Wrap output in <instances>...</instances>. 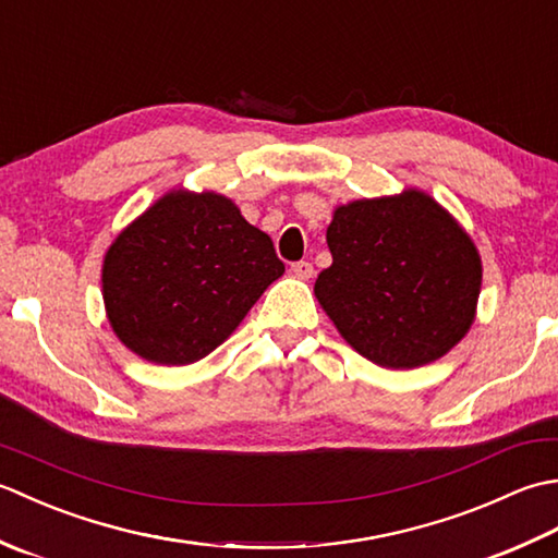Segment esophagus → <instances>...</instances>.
<instances>
[{
  "label": "esophagus",
  "mask_w": 558,
  "mask_h": 558,
  "mask_svg": "<svg viewBox=\"0 0 558 558\" xmlns=\"http://www.w3.org/2000/svg\"><path fill=\"white\" fill-rule=\"evenodd\" d=\"M292 276L294 278H302V280H310L314 276V266L310 260H298V264H292Z\"/></svg>",
  "instance_id": "esophagus-1"
}]
</instances>
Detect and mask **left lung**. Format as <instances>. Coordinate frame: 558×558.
<instances>
[{
  "label": "left lung",
  "instance_id": "8db88e82",
  "mask_svg": "<svg viewBox=\"0 0 558 558\" xmlns=\"http://www.w3.org/2000/svg\"><path fill=\"white\" fill-rule=\"evenodd\" d=\"M333 264L314 294L340 336L388 369L429 364L468 333L482 260L432 196L410 192L340 206L326 230Z\"/></svg>",
  "mask_w": 558,
  "mask_h": 558
}]
</instances>
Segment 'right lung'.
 Instances as JSON below:
<instances>
[{
  "label": "right lung",
  "mask_w": 558,
  "mask_h": 558,
  "mask_svg": "<svg viewBox=\"0 0 558 558\" xmlns=\"http://www.w3.org/2000/svg\"><path fill=\"white\" fill-rule=\"evenodd\" d=\"M286 272L270 236L220 194L172 192L105 254L102 298L129 350L156 364H192L240 326Z\"/></svg>",
  "instance_id": "obj_1"
}]
</instances>
